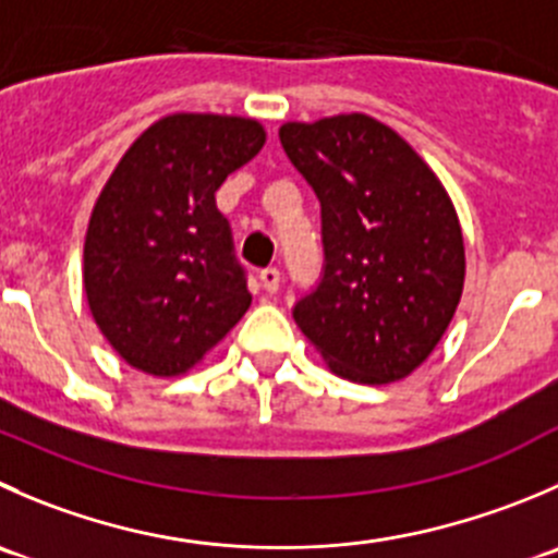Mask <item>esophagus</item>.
Here are the masks:
<instances>
[{
  "label": "esophagus",
  "mask_w": 558,
  "mask_h": 558,
  "mask_svg": "<svg viewBox=\"0 0 558 558\" xmlns=\"http://www.w3.org/2000/svg\"><path fill=\"white\" fill-rule=\"evenodd\" d=\"M258 280H262V286H264V291H267V294H278V289H280V269L278 267L262 269V272H258Z\"/></svg>",
  "instance_id": "1"
}]
</instances>
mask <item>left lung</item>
<instances>
[{
	"instance_id": "8db88e82",
	"label": "left lung",
	"mask_w": 558,
	"mask_h": 558,
	"mask_svg": "<svg viewBox=\"0 0 558 558\" xmlns=\"http://www.w3.org/2000/svg\"><path fill=\"white\" fill-rule=\"evenodd\" d=\"M286 155L322 202L324 275L294 322L329 371L389 384L423 365L463 294L466 253L439 177L367 113L280 124Z\"/></svg>"
}]
</instances>
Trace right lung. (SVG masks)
Here are the masks:
<instances>
[{
	"label": "right lung",
	"mask_w": 558,
	"mask_h": 558,
	"mask_svg": "<svg viewBox=\"0 0 558 558\" xmlns=\"http://www.w3.org/2000/svg\"><path fill=\"white\" fill-rule=\"evenodd\" d=\"M264 142L256 119L169 113L102 185L86 226L84 291L102 338L135 371L182 376L251 307L215 193Z\"/></svg>",
	"instance_id": "right-lung-1"
}]
</instances>
